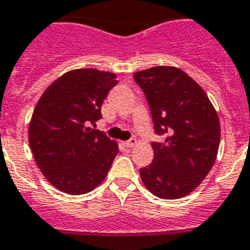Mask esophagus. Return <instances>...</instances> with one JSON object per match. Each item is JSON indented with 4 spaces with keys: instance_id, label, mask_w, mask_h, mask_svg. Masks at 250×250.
Instances as JSON below:
<instances>
[{
    "instance_id": "obj_1",
    "label": "esophagus",
    "mask_w": 250,
    "mask_h": 250,
    "mask_svg": "<svg viewBox=\"0 0 250 250\" xmlns=\"http://www.w3.org/2000/svg\"><path fill=\"white\" fill-rule=\"evenodd\" d=\"M137 144V140L136 139H131L128 140V141H125V143H123V145L125 146V147H133V146Z\"/></svg>"
}]
</instances>
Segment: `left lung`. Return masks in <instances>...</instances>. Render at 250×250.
<instances>
[{
    "mask_svg": "<svg viewBox=\"0 0 250 250\" xmlns=\"http://www.w3.org/2000/svg\"><path fill=\"white\" fill-rule=\"evenodd\" d=\"M143 88L155 133L153 163L140 169L147 190L160 199H180L195 190L216 162L220 119L202 87L181 69L154 66L133 74Z\"/></svg>",
    "mask_w": 250,
    "mask_h": 250,
    "instance_id": "left-lung-1",
    "label": "left lung"
}]
</instances>
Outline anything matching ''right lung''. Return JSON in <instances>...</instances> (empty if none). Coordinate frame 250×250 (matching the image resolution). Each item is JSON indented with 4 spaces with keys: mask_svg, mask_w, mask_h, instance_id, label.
Masks as SVG:
<instances>
[{
    "mask_svg": "<svg viewBox=\"0 0 250 250\" xmlns=\"http://www.w3.org/2000/svg\"><path fill=\"white\" fill-rule=\"evenodd\" d=\"M115 78L97 69H74L52 82L34 107L30 149L42 174L60 191H92L118 154V144L90 127L103 117L101 105L118 83Z\"/></svg>",
    "mask_w": 250,
    "mask_h": 250,
    "instance_id": "1",
    "label": "right lung"
}]
</instances>
